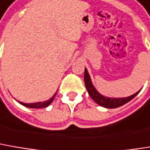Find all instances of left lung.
Listing matches in <instances>:
<instances>
[{"instance_id":"left-lung-1","label":"left lung","mask_w":150,"mask_h":150,"mask_svg":"<svg viewBox=\"0 0 150 150\" xmlns=\"http://www.w3.org/2000/svg\"><path fill=\"white\" fill-rule=\"evenodd\" d=\"M84 81H85V86L87 88V90L88 92L89 95L91 96V98L97 103L98 105H100V106L105 107V108H117L119 107L127 102H129V100H131L133 98H135L138 93L141 91L137 92L136 93L130 95L129 97H125V98H108V97H105L102 94H100L95 88L93 87L92 81H91V78L89 75L88 69L85 68V72H84Z\"/></svg>"}]
</instances>
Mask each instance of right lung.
Wrapping results in <instances>:
<instances>
[{
    "mask_svg": "<svg viewBox=\"0 0 150 150\" xmlns=\"http://www.w3.org/2000/svg\"><path fill=\"white\" fill-rule=\"evenodd\" d=\"M57 93H54V95H53L50 100H48L45 101V102H36V103H30V104H29V103L21 102V101H19V102L21 103V105H25V106H26V107H29V108H44V107H47L48 105L53 101L54 98L56 97Z\"/></svg>",
    "mask_w": 150,
    "mask_h": 150,
    "instance_id": "1",
    "label": "right lung"
}]
</instances>
